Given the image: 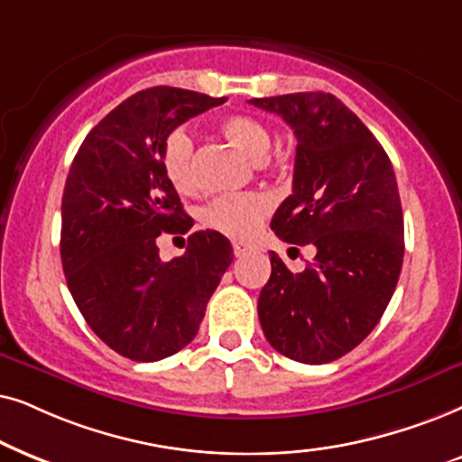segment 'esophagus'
<instances>
[{"mask_svg":"<svg viewBox=\"0 0 462 462\" xmlns=\"http://www.w3.org/2000/svg\"><path fill=\"white\" fill-rule=\"evenodd\" d=\"M232 249H235L236 257H243L245 254H249V251L254 247H251V245L245 243V241H235V243H232Z\"/></svg>","mask_w":462,"mask_h":462,"instance_id":"1","label":"esophagus"}]
</instances>
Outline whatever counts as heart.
Instances as JSON below:
<instances>
[{
	"label": "heart",
	"instance_id": "1",
	"mask_svg": "<svg viewBox=\"0 0 462 462\" xmlns=\"http://www.w3.org/2000/svg\"><path fill=\"white\" fill-rule=\"evenodd\" d=\"M219 131L243 156L251 158L254 162H262L268 156L270 145H273L268 128L260 120L251 118V116H230V118L221 122ZM192 150L194 147L189 134L177 128L164 139L162 152H160V164H162L164 177L181 194L192 192L196 188ZM268 211V199L257 192L221 194L205 207L202 221L227 236L249 238L251 235H255Z\"/></svg>",
	"mask_w": 462,
	"mask_h": 462
}]
</instances>
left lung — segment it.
Segmentation results:
<instances>
[{
	"label": "left lung",
	"mask_w": 462,
	"mask_h": 462,
	"mask_svg": "<svg viewBox=\"0 0 462 462\" xmlns=\"http://www.w3.org/2000/svg\"><path fill=\"white\" fill-rule=\"evenodd\" d=\"M293 128V192L270 227L312 245L315 262L291 274L270 251L273 274L257 300L270 346L300 364L340 359L376 328L403 263L395 171L364 122L329 92L251 98Z\"/></svg>",
	"instance_id": "left-lung-1"
}]
</instances>
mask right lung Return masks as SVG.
<instances>
[{"label":"right lung","instance_id":"add662e5","mask_svg":"<svg viewBox=\"0 0 462 462\" xmlns=\"http://www.w3.org/2000/svg\"><path fill=\"white\" fill-rule=\"evenodd\" d=\"M226 97L153 86L128 97L86 134L60 205V262L90 329L133 361H160L194 340L207 302L232 263L219 232H194L186 254L158 255L164 232L194 221L160 164L164 139Z\"/></svg>","mask_w":462,"mask_h":462}]
</instances>
